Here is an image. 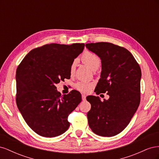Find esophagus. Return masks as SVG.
<instances>
[{"label": "esophagus", "instance_id": "esophagus-1", "mask_svg": "<svg viewBox=\"0 0 159 159\" xmlns=\"http://www.w3.org/2000/svg\"><path fill=\"white\" fill-rule=\"evenodd\" d=\"M81 98H82V100H83V101H85V100L86 99V96H85V95L82 94V95H81Z\"/></svg>", "mask_w": 159, "mask_h": 159}]
</instances>
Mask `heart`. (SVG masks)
<instances>
[{"label":"heart","instance_id":"obj_1","mask_svg":"<svg viewBox=\"0 0 159 159\" xmlns=\"http://www.w3.org/2000/svg\"><path fill=\"white\" fill-rule=\"evenodd\" d=\"M81 60H82V61L84 64L88 65L92 70H96L97 69H98V68L101 64V62H102L101 58L97 54L88 51L85 52L84 54L81 56ZM76 64H77V60H75L73 62H72L70 66V74L72 75L74 74ZM75 87L79 91L86 93V92H88V91L91 89V88L93 87V84L87 82V81H78V82H77L75 84Z\"/></svg>","mask_w":159,"mask_h":159}]
</instances>
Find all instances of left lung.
I'll use <instances>...</instances> for the list:
<instances>
[{
    "instance_id": "8db88e82",
    "label": "left lung",
    "mask_w": 159,
    "mask_h": 159,
    "mask_svg": "<svg viewBox=\"0 0 159 159\" xmlns=\"http://www.w3.org/2000/svg\"><path fill=\"white\" fill-rule=\"evenodd\" d=\"M87 48L102 60L101 78L95 91L107 92L108 100L88 96L91 109L88 123L94 133L113 137L121 133L131 121L140 103L141 70L131 53L109 42L86 44Z\"/></svg>"
}]
</instances>
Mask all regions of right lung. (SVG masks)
I'll return each mask as SVG.
<instances>
[{"label": "right lung", "instance_id": "add662e5", "mask_svg": "<svg viewBox=\"0 0 159 159\" xmlns=\"http://www.w3.org/2000/svg\"><path fill=\"white\" fill-rule=\"evenodd\" d=\"M84 44H46L31 50L16 70V105L34 131L54 137L70 127L68 115L81 102L79 91L61 95L56 84L70 78V68Z\"/></svg>", "mask_w": 159, "mask_h": 159}]
</instances>
